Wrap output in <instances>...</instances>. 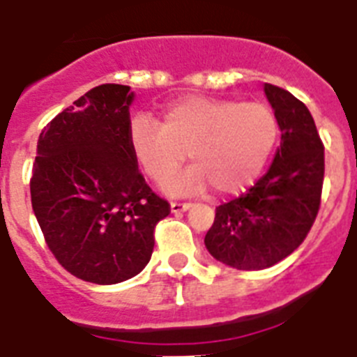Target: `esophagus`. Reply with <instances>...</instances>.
Here are the masks:
<instances>
[{
  "label": "esophagus",
  "instance_id": "34e87169",
  "mask_svg": "<svg viewBox=\"0 0 357 357\" xmlns=\"http://www.w3.org/2000/svg\"><path fill=\"white\" fill-rule=\"evenodd\" d=\"M191 208L190 202H172V211L173 213H184Z\"/></svg>",
  "mask_w": 357,
  "mask_h": 357
}]
</instances>
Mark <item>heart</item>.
I'll return each mask as SVG.
<instances>
[{"instance_id":"obj_1","label":"heart","mask_w":357,"mask_h":357,"mask_svg":"<svg viewBox=\"0 0 357 357\" xmlns=\"http://www.w3.org/2000/svg\"><path fill=\"white\" fill-rule=\"evenodd\" d=\"M279 138V120L263 102L237 104L210 96H185L167 104L162 122L138 113L128 123L132 158L146 176L164 182L185 155L193 160L166 182L172 195H190L213 185L231 195L257 181Z\"/></svg>"}]
</instances>
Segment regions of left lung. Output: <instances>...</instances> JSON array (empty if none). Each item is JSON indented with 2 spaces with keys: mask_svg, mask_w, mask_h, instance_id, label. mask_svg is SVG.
I'll list each match as a JSON object with an SVG mask.
<instances>
[{
  "mask_svg": "<svg viewBox=\"0 0 357 357\" xmlns=\"http://www.w3.org/2000/svg\"><path fill=\"white\" fill-rule=\"evenodd\" d=\"M264 94L278 114L281 146L246 193L217 208L204 237L213 259L237 270H264L297 250L319 211L325 176V147L308 107L272 84Z\"/></svg>",
  "mask_w": 357,
  "mask_h": 357,
  "instance_id": "left-lung-1",
  "label": "left lung"
}]
</instances>
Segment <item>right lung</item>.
I'll return each instance as SVG.
<instances>
[{"mask_svg":"<svg viewBox=\"0 0 357 357\" xmlns=\"http://www.w3.org/2000/svg\"><path fill=\"white\" fill-rule=\"evenodd\" d=\"M132 100L128 85H98L56 114L38 138L32 211L58 263L94 284L142 272L155 226L169 215L129 149Z\"/></svg>","mask_w":357,"mask_h":357,"instance_id":"1","label":"right lung"}]
</instances>
